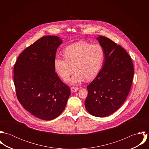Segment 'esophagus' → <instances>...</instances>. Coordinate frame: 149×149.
I'll use <instances>...</instances> for the list:
<instances>
[{
  "label": "esophagus",
  "instance_id": "esophagus-1",
  "mask_svg": "<svg viewBox=\"0 0 149 149\" xmlns=\"http://www.w3.org/2000/svg\"><path fill=\"white\" fill-rule=\"evenodd\" d=\"M79 90V88H75V87H71L70 88V91L72 93H74Z\"/></svg>",
  "mask_w": 149,
  "mask_h": 149
}]
</instances>
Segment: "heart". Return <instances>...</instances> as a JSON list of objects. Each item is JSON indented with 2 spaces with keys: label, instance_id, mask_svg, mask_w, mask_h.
Here are the masks:
<instances>
[{
  "label": "heart",
  "instance_id": "1",
  "mask_svg": "<svg viewBox=\"0 0 149 149\" xmlns=\"http://www.w3.org/2000/svg\"><path fill=\"white\" fill-rule=\"evenodd\" d=\"M65 57L56 56L54 68L58 76L65 81L72 73L74 67L76 72L69 81L71 84L95 79L100 72L104 59V50L99 44L92 45L79 42L68 46L64 50Z\"/></svg>",
  "mask_w": 149,
  "mask_h": 149
}]
</instances>
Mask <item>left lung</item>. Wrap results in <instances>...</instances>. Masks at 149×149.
Returning a JSON list of instances; mask_svg holds the SVG:
<instances>
[{
    "instance_id": "1",
    "label": "left lung",
    "mask_w": 149,
    "mask_h": 149,
    "mask_svg": "<svg viewBox=\"0 0 149 149\" xmlns=\"http://www.w3.org/2000/svg\"><path fill=\"white\" fill-rule=\"evenodd\" d=\"M96 40L104 50V64L96 78L87 86L85 106L94 116L106 117L123 104L130 92L134 66L127 52L109 38Z\"/></svg>"
}]
</instances>
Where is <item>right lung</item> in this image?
I'll list each match as a JSON object with an SVG mask.
<instances>
[{
	"instance_id": "1",
	"label": "right lung",
	"mask_w": 149,
	"mask_h": 149,
	"mask_svg": "<svg viewBox=\"0 0 149 149\" xmlns=\"http://www.w3.org/2000/svg\"><path fill=\"white\" fill-rule=\"evenodd\" d=\"M62 43L57 36L43 37L24 49L14 65V81L19 103L45 120L63 112L71 93L54 68L56 52Z\"/></svg>"
}]
</instances>
